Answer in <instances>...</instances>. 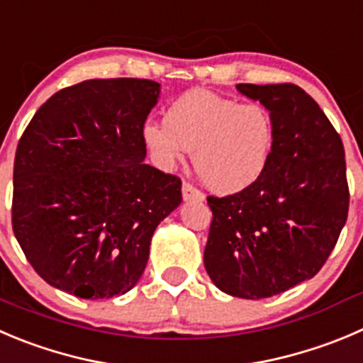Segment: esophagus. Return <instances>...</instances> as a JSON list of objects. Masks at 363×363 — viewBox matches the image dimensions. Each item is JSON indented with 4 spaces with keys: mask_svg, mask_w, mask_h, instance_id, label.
<instances>
[{
    "mask_svg": "<svg viewBox=\"0 0 363 363\" xmlns=\"http://www.w3.org/2000/svg\"><path fill=\"white\" fill-rule=\"evenodd\" d=\"M182 196H184V201H203L205 199V194L198 191L192 184H187V182L182 187Z\"/></svg>",
    "mask_w": 363,
    "mask_h": 363,
    "instance_id": "obj_1",
    "label": "esophagus"
}]
</instances>
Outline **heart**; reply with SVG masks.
Instances as JSON below:
<instances>
[{"label":"heart","instance_id":"1","mask_svg":"<svg viewBox=\"0 0 363 363\" xmlns=\"http://www.w3.org/2000/svg\"><path fill=\"white\" fill-rule=\"evenodd\" d=\"M143 143L155 164L172 169L192 151L203 184L217 194H237L264 174L274 146V123L257 103L240 105L208 91L179 96L165 123L147 121Z\"/></svg>","mask_w":363,"mask_h":363}]
</instances>
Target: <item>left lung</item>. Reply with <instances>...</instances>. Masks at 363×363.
<instances>
[{
  "label": "left lung",
  "mask_w": 363,
  "mask_h": 363,
  "mask_svg": "<svg viewBox=\"0 0 363 363\" xmlns=\"http://www.w3.org/2000/svg\"><path fill=\"white\" fill-rule=\"evenodd\" d=\"M269 110L274 146L251 187L208 196L205 269L219 291L244 299L281 294L313 278L347 219L350 189L340 135L294 84H239Z\"/></svg>",
  "instance_id": "obj_1"
}]
</instances>
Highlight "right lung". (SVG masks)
<instances>
[{
    "instance_id": "add662e5",
    "label": "right lung",
    "mask_w": 363,
    "mask_h": 363,
    "mask_svg": "<svg viewBox=\"0 0 363 363\" xmlns=\"http://www.w3.org/2000/svg\"><path fill=\"white\" fill-rule=\"evenodd\" d=\"M160 84L85 80L35 112L13 162L12 228L37 274L82 299L132 291L182 182L144 164Z\"/></svg>"
}]
</instances>
